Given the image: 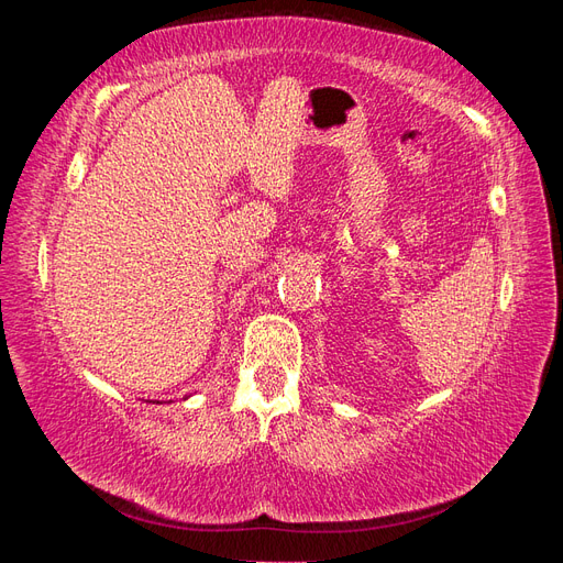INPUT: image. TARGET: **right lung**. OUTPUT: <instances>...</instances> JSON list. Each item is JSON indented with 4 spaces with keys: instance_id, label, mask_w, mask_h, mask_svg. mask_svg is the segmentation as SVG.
I'll list each match as a JSON object with an SVG mask.
<instances>
[{
    "instance_id": "obj_1",
    "label": "right lung",
    "mask_w": 563,
    "mask_h": 563,
    "mask_svg": "<svg viewBox=\"0 0 563 563\" xmlns=\"http://www.w3.org/2000/svg\"><path fill=\"white\" fill-rule=\"evenodd\" d=\"M157 404H159V401H157Z\"/></svg>"
}]
</instances>
